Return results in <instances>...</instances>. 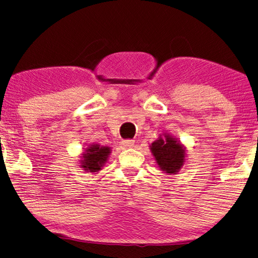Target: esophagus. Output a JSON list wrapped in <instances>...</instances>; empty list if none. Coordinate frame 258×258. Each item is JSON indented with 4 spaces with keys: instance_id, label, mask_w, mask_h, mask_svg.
Masks as SVG:
<instances>
[{
    "instance_id": "esophagus-1",
    "label": "esophagus",
    "mask_w": 258,
    "mask_h": 258,
    "mask_svg": "<svg viewBox=\"0 0 258 258\" xmlns=\"http://www.w3.org/2000/svg\"><path fill=\"white\" fill-rule=\"evenodd\" d=\"M122 145L125 147H132L133 145H135V140H132V139L122 140Z\"/></svg>"
}]
</instances>
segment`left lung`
I'll return each instance as SVG.
<instances>
[{
  "label": "left lung",
  "instance_id": "8db88e82",
  "mask_svg": "<svg viewBox=\"0 0 258 258\" xmlns=\"http://www.w3.org/2000/svg\"><path fill=\"white\" fill-rule=\"evenodd\" d=\"M164 136V138L160 137L152 143L151 151L160 169L166 173L174 174L184 164L185 147L170 135Z\"/></svg>",
  "mask_w": 258,
  "mask_h": 258
}]
</instances>
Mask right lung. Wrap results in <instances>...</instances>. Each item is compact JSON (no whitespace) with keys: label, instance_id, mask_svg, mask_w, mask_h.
<instances>
[{"label":"right lung","instance_id":"1","mask_svg":"<svg viewBox=\"0 0 258 258\" xmlns=\"http://www.w3.org/2000/svg\"><path fill=\"white\" fill-rule=\"evenodd\" d=\"M109 153H111V149L107 146H100L98 144L91 145L82 154L81 167L88 172H98L107 161Z\"/></svg>","mask_w":258,"mask_h":258}]
</instances>
